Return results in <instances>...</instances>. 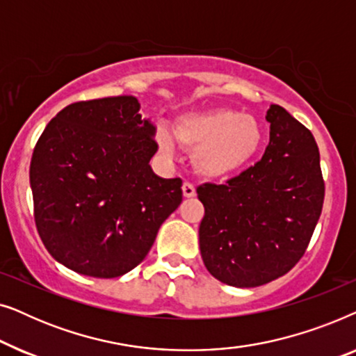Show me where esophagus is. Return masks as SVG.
<instances>
[{
    "label": "esophagus",
    "mask_w": 356,
    "mask_h": 356,
    "mask_svg": "<svg viewBox=\"0 0 356 356\" xmlns=\"http://www.w3.org/2000/svg\"><path fill=\"white\" fill-rule=\"evenodd\" d=\"M183 196L184 197H194V196H196V188H194L191 183L184 181L183 183Z\"/></svg>",
    "instance_id": "esophagus-1"
}]
</instances>
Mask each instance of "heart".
Returning <instances> with one entry per match:
<instances>
[{"mask_svg": "<svg viewBox=\"0 0 356 356\" xmlns=\"http://www.w3.org/2000/svg\"><path fill=\"white\" fill-rule=\"evenodd\" d=\"M179 143L193 149L196 170L207 178H225L245 168L259 152L264 131L251 113H236L230 108H213L181 115L175 124V136L160 126L155 133L163 157L177 155Z\"/></svg>", "mask_w": 356, "mask_h": 356, "instance_id": "b5f03b06", "label": "heart"}]
</instances>
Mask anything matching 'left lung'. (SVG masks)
Listing matches in <instances>:
<instances>
[{
    "label": "left lung",
    "mask_w": 356,
    "mask_h": 356,
    "mask_svg": "<svg viewBox=\"0 0 356 356\" xmlns=\"http://www.w3.org/2000/svg\"><path fill=\"white\" fill-rule=\"evenodd\" d=\"M270 140L254 167L227 184H204L199 250L223 284L251 289L279 279L305 254L324 201L313 134L280 105L266 115Z\"/></svg>",
    "instance_id": "obj_1"
}]
</instances>
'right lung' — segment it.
Instances as JSON below:
<instances>
[{"label": "right lung", "mask_w": 356, "mask_h": 356, "mask_svg": "<svg viewBox=\"0 0 356 356\" xmlns=\"http://www.w3.org/2000/svg\"><path fill=\"white\" fill-rule=\"evenodd\" d=\"M134 95L76 102L33 149L31 189L38 235L77 274L113 279L140 264L183 197L181 179L154 173L157 128Z\"/></svg>", "instance_id": "obj_1"}]
</instances>
